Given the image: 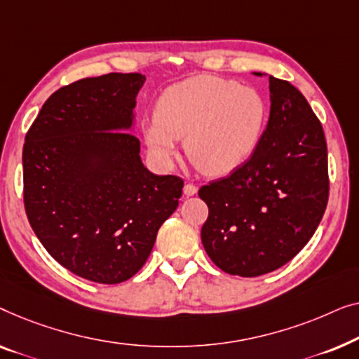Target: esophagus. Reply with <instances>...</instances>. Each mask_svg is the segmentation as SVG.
I'll return each instance as SVG.
<instances>
[{"label":"esophagus","instance_id":"34e87169","mask_svg":"<svg viewBox=\"0 0 359 359\" xmlns=\"http://www.w3.org/2000/svg\"><path fill=\"white\" fill-rule=\"evenodd\" d=\"M196 191H198V189H196V185L185 184V187H184V195L185 196H194Z\"/></svg>","mask_w":359,"mask_h":359}]
</instances>
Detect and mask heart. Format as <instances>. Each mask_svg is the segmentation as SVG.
Returning <instances> with one entry per match:
<instances>
[{
  "instance_id": "b5f03b06",
  "label": "heart",
  "mask_w": 359,
  "mask_h": 359,
  "mask_svg": "<svg viewBox=\"0 0 359 359\" xmlns=\"http://www.w3.org/2000/svg\"><path fill=\"white\" fill-rule=\"evenodd\" d=\"M266 122V104L255 89L200 74L169 86L144 120L149 153L168 164L185 136V154L206 175L234 172L250 159Z\"/></svg>"
}]
</instances>
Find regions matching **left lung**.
<instances>
[{"label": "left lung", "instance_id": "8db88e82", "mask_svg": "<svg viewBox=\"0 0 359 359\" xmlns=\"http://www.w3.org/2000/svg\"><path fill=\"white\" fill-rule=\"evenodd\" d=\"M266 76L265 73H254ZM270 117L255 153L228 177L201 187V242L216 266L250 278L299 254L329 200L322 125L294 86L269 76Z\"/></svg>", "mask_w": 359, "mask_h": 359}]
</instances>
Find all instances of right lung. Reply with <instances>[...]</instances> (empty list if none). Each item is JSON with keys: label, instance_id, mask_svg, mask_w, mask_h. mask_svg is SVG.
Here are the masks:
<instances>
[{"label": "right lung", "instance_id": "1", "mask_svg": "<svg viewBox=\"0 0 359 359\" xmlns=\"http://www.w3.org/2000/svg\"><path fill=\"white\" fill-rule=\"evenodd\" d=\"M144 81L109 73L60 88L26 135L29 223L60 265L94 283L131 278L182 196L184 180L149 172L130 133Z\"/></svg>", "mask_w": 359, "mask_h": 359}]
</instances>
